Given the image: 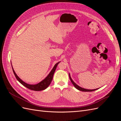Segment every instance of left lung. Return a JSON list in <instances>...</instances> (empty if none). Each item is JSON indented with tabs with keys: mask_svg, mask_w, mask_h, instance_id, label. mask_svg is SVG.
I'll list each match as a JSON object with an SVG mask.
<instances>
[{
	"mask_svg": "<svg viewBox=\"0 0 121 121\" xmlns=\"http://www.w3.org/2000/svg\"><path fill=\"white\" fill-rule=\"evenodd\" d=\"M69 79H70L71 80V81L72 82V83L73 84V85H74L75 86V87L76 88H77V89H78L80 91H84V92H91V91H95L96 90L98 89H92V90H90V89H84V88H81L80 87V86H79L78 85H77V84L73 81L72 78H71L70 77V75L69 74Z\"/></svg>",
	"mask_w": 121,
	"mask_h": 121,
	"instance_id": "left-lung-1",
	"label": "left lung"
}]
</instances>
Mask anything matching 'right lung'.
I'll list each match as a JSON object with an SVG mask.
<instances>
[{
  "label": "right lung",
  "instance_id": "1",
  "mask_svg": "<svg viewBox=\"0 0 121 121\" xmlns=\"http://www.w3.org/2000/svg\"><path fill=\"white\" fill-rule=\"evenodd\" d=\"M60 63V62L56 63L55 65L54 66V67L52 69L51 72H50L49 74H48V75L41 82H40V83L35 84V85H30V84H28L26 83L25 82H24V81H23L19 77H18L17 74H16L15 72H14V69H13V68H13V72L14 73V75L15 76L16 79L19 81L23 85H24V86H25L26 87H27V88L32 90H34V91H41V90H43L45 89L46 88H47L48 87V86L50 85V84L51 83V82H52V78H53V74L54 73L55 71H56V68L57 67V65Z\"/></svg>",
  "mask_w": 121,
  "mask_h": 121
}]
</instances>
